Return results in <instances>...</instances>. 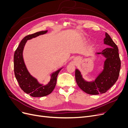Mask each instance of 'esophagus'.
<instances>
[{
    "label": "esophagus",
    "mask_w": 128,
    "mask_h": 128,
    "mask_svg": "<svg viewBox=\"0 0 128 128\" xmlns=\"http://www.w3.org/2000/svg\"><path fill=\"white\" fill-rule=\"evenodd\" d=\"M78 58H74V61H78Z\"/></svg>",
    "instance_id": "obj_1"
}]
</instances>
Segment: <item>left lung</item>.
Returning a JSON list of instances; mask_svg holds the SVG:
<instances>
[{
    "label": "left lung",
    "instance_id": "8db88e82",
    "mask_svg": "<svg viewBox=\"0 0 128 128\" xmlns=\"http://www.w3.org/2000/svg\"><path fill=\"white\" fill-rule=\"evenodd\" d=\"M104 43L108 48L96 55H102L106 58L104 63L103 70L94 80H85L78 69L75 70V79L78 86L88 94L96 95L105 93L116 82L120 74L121 60L117 45L107 32Z\"/></svg>",
    "mask_w": 128,
    "mask_h": 128
}]
</instances>
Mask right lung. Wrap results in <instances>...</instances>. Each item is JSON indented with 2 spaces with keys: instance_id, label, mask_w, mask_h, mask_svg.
Listing matches in <instances>:
<instances>
[{
  "instance_id": "obj_1",
  "label": "right lung",
  "mask_w": 128,
  "mask_h": 128,
  "mask_svg": "<svg viewBox=\"0 0 128 128\" xmlns=\"http://www.w3.org/2000/svg\"><path fill=\"white\" fill-rule=\"evenodd\" d=\"M47 32L48 30L42 31L24 37L15 51L14 55V74L19 86L24 92L33 97L44 96L51 94L56 86L58 74L63 68H61L52 72L50 82L45 86L38 82L37 80L30 74L26 68L23 56V51L27 40Z\"/></svg>"
}]
</instances>
